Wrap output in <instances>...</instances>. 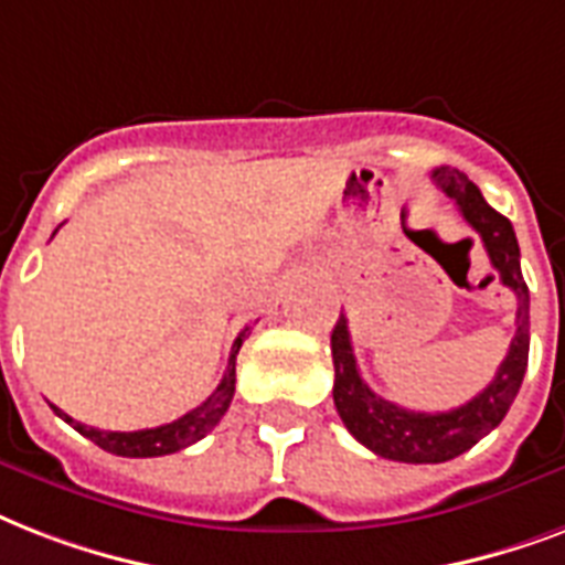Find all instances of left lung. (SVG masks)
<instances>
[{
    "label": "left lung",
    "mask_w": 565,
    "mask_h": 565,
    "mask_svg": "<svg viewBox=\"0 0 565 565\" xmlns=\"http://www.w3.org/2000/svg\"><path fill=\"white\" fill-rule=\"evenodd\" d=\"M433 182L457 203L466 223L480 235L487 247L489 262L507 288H513L519 300L515 312V335L510 342L504 362L498 365L495 380L469 404L448 409V413H413L404 406L392 404L386 397L374 395L369 383L360 377L356 356H353L351 330L348 318H339L330 335L332 365V401L342 415L344 427L353 439L374 450L377 457L395 462H445L460 457L471 445H478L489 430L504 422L507 409L519 395L524 369H527V348H531V318H527V286H524L522 265H519V242H515L513 223L498 214L483 200L480 188L466 173L450 168L433 170Z\"/></svg>",
    "instance_id": "1"
}]
</instances>
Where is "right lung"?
<instances>
[{
    "mask_svg": "<svg viewBox=\"0 0 565 565\" xmlns=\"http://www.w3.org/2000/svg\"><path fill=\"white\" fill-rule=\"evenodd\" d=\"M247 330L244 327L238 332V339L233 342V351H230V362H226V374L217 383L212 395L205 397L203 404L194 406L191 413H185L182 418L170 424H161V427H150V430H132V433H117V430H99V427H87V424L73 422L70 415H64L58 406H52L55 415H61L64 422L73 424L85 439H90L94 445H99L108 454H117V457H164V454H177V450L194 445L212 430L214 424L221 422L223 413L230 409V401L235 395V356L242 351V342L247 339Z\"/></svg>",
    "mask_w": 565,
    "mask_h": 565,
    "instance_id": "obj_1",
    "label": "right lung"
}]
</instances>
